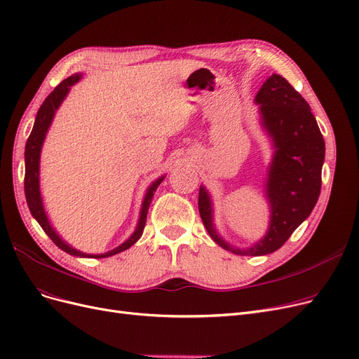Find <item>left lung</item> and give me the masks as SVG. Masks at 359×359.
<instances>
[{
  "mask_svg": "<svg viewBox=\"0 0 359 359\" xmlns=\"http://www.w3.org/2000/svg\"><path fill=\"white\" fill-rule=\"evenodd\" d=\"M262 128L273 141L274 155L269 168L266 196L270 202V226L251 248H233L212 223L211 196L199 188L198 207L212 241L236 255H267L290 238L314 210L321 191V168L325 145L311 107L283 76L271 74L258 90Z\"/></svg>",
  "mask_w": 359,
  "mask_h": 359,
  "instance_id": "8db88e82",
  "label": "left lung"
}]
</instances>
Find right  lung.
Masks as SVG:
<instances>
[{"instance_id":"obj_1","label":"right lung","mask_w":359,"mask_h":359,"mask_svg":"<svg viewBox=\"0 0 359 359\" xmlns=\"http://www.w3.org/2000/svg\"><path fill=\"white\" fill-rule=\"evenodd\" d=\"M81 77H82V74H79V73H74L70 77H67V79L61 82L50 93V95L45 98V101L39 107L36 118H35L34 129L27 137L26 148H25V195H26V202H27V207L30 210V214L35 217V220L39 223V226L43 229V231L50 236V239L60 249H63L65 252H67L70 255H74V257L107 258V257L116 255L121 251H126V249H129L135 242L139 241V238L142 236V231H144V227H145V223H147V214H148V210H149V204L152 201L154 192L157 191V188L160 186V183L163 182L164 176H161L160 179L155 180L148 188V191L145 194V198H144V202H142L141 215H139V222H137L136 230L133 231V235L126 242L121 243L116 249H113V251L105 252V254H100V255H89V254L81 252V251H77V249L72 248L69 243H66L63 239H61L57 235L55 230L53 229V226L48 220V217H46L43 205H42V198H41V191H39V158H41L42 144L45 141L46 132H48V129L51 126V121L54 118L57 108L66 98V95L70 90V86L79 81Z\"/></svg>"}]
</instances>
